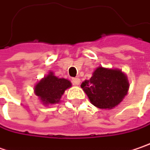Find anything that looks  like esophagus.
<instances>
[{"label":"esophagus","mask_w":150,"mask_h":150,"mask_svg":"<svg viewBox=\"0 0 150 150\" xmlns=\"http://www.w3.org/2000/svg\"><path fill=\"white\" fill-rule=\"evenodd\" d=\"M72 82H73V84H74L75 86H78V85H80V83H81V80H80L79 78H73V79H72Z\"/></svg>","instance_id":"obj_1"}]
</instances>
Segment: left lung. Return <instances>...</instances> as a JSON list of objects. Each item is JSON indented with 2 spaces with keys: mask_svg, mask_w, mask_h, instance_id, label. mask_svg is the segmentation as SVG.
<instances>
[{
  "mask_svg": "<svg viewBox=\"0 0 150 150\" xmlns=\"http://www.w3.org/2000/svg\"><path fill=\"white\" fill-rule=\"evenodd\" d=\"M81 86L95 107L112 109L127 94L129 83L127 75L120 69L99 66L91 79L82 82Z\"/></svg>",
  "mask_w": 150,
  "mask_h": 150,
  "instance_id": "8db88e82",
  "label": "left lung"
}]
</instances>
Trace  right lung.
Listing matches in <instances>:
<instances>
[{
	"label": "right lung",
	"instance_id": "obj_1",
	"mask_svg": "<svg viewBox=\"0 0 150 150\" xmlns=\"http://www.w3.org/2000/svg\"><path fill=\"white\" fill-rule=\"evenodd\" d=\"M71 86V82L67 79L58 78L53 72H49V75L37 83L34 93L39 97L42 104H56L59 102L65 90Z\"/></svg>",
	"mask_w": 150,
	"mask_h": 150
}]
</instances>
